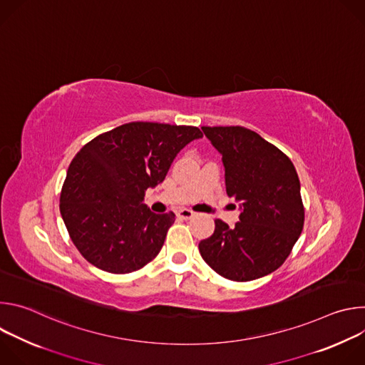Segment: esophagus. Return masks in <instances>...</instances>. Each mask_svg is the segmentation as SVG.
Returning a JSON list of instances; mask_svg holds the SVG:
<instances>
[{
    "label": "esophagus",
    "instance_id": "34e87169",
    "mask_svg": "<svg viewBox=\"0 0 365 365\" xmlns=\"http://www.w3.org/2000/svg\"><path fill=\"white\" fill-rule=\"evenodd\" d=\"M176 215H178V218H180V220H190V218L195 217V212H192V211H189V210H180V211L176 212Z\"/></svg>",
    "mask_w": 365,
    "mask_h": 365
}]
</instances>
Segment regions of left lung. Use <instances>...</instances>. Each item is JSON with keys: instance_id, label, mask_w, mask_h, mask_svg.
<instances>
[{"instance_id": "obj_1", "label": "left lung", "mask_w": 365, "mask_h": 365, "mask_svg": "<svg viewBox=\"0 0 365 365\" xmlns=\"http://www.w3.org/2000/svg\"><path fill=\"white\" fill-rule=\"evenodd\" d=\"M222 154L227 195L241 202L240 221H215L199 242L205 263L220 276L250 282L277 270L304 222L300 182L287 155L245 127H202Z\"/></svg>"}]
</instances>
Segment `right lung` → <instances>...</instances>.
<instances>
[{
  "label": "right lung",
  "mask_w": 365,
  "mask_h": 365,
  "mask_svg": "<svg viewBox=\"0 0 365 365\" xmlns=\"http://www.w3.org/2000/svg\"><path fill=\"white\" fill-rule=\"evenodd\" d=\"M197 127L128 123L85 144L69 165L61 214L71 240L92 266L114 274L140 270L165 244L175 214H154L144 200L162 183Z\"/></svg>",
  "instance_id": "add662e5"
}]
</instances>
